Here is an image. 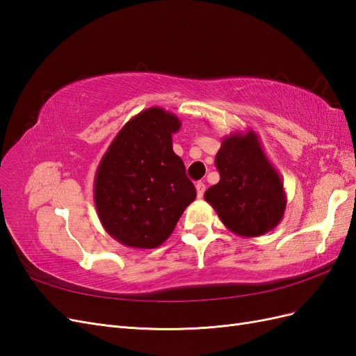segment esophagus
Wrapping results in <instances>:
<instances>
[{
    "mask_svg": "<svg viewBox=\"0 0 356 356\" xmlns=\"http://www.w3.org/2000/svg\"><path fill=\"white\" fill-rule=\"evenodd\" d=\"M204 184L202 181H199V182H196V191H197V197H202L203 196V193H204Z\"/></svg>",
    "mask_w": 356,
    "mask_h": 356,
    "instance_id": "esophagus-1",
    "label": "esophagus"
}]
</instances>
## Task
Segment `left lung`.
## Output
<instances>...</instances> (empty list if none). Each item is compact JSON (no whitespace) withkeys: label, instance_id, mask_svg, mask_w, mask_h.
<instances>
[{"label":"left lung","instance_id":"left-lung-1","mask_svg":"<svg viewBox=\"0 0 356 356\" xmlns=\"http://www.w3.org/2000/svg\"><path fill=\"white\" fill-rule=\"evenodd\" d=\"M215 166L220 181L204 191V200L232 233L257 238L281 222L286 208L284 182L252 129L224 136Z\"/></svg>","mask_w":356,"mask_h":356}]
</instances>
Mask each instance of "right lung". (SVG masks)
I'll use <instances>...</instances> for the list:
<instances>
[{
    "label": "right lung",
    "instance_id": "add662e5",
    "mask_svg": "<svg viewBox=\"0 0 356 356\" xmlns=\"http://www.w3.org/2000/svg\"><path fill=\"white\" fill-rule=\"evenodd\" d=\"M179 127L174 113L152 106L120 129L99 161L95 207L105 232L124 246H160L196 199L184 161L172 148Z\"/></svg>",
    "mask_w": 356,
    "mask_h": 356
}]
</instances>
